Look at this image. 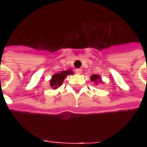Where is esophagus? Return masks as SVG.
I'll use <instances>...</instances> for the list:
<instances>
[{"label":"esophagus","mask_w":147,"mask_h":147,"mask_svg":"<svg viewBox=\"0 0 147 147\" xmlns=\"http://www.w3.org/2000/svg\"><path fill=\"white\" fill-rule=\"evenodd\" d=\"M82 70L81 69H76V73H77V74H81L82 73Z\"/></svg>","instance_id":"obj_1"}]
</instances>
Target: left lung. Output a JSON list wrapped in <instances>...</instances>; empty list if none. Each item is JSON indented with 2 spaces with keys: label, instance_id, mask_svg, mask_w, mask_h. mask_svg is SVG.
Returning <instances> with one entry per match:
<instances>
[{
  "label": "left lung",
  "instance_id": "1",
  "mask_svg": "<svg viewBox=\"0 0 147 147\" xmlns=\"http://www.w3.org/2000/svg\"><path fill=\"white\" fill-rule=\"evenodd\" d=\"M91 79H92V82H94L95 83H98L99 82H100V78L99 77V76H98V75H96V74H94V75L91 76ZM98 80L99 81H98Z\"/></svg>",
  "mask_w": 147,
  "mask_h": 147
}]
</instances>
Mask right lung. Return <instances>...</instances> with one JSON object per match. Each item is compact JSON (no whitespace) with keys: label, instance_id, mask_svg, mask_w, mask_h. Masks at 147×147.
I'll list each match as a JSON object with an SVG mask.
<instances>
[{"label":"right lung","instance_id":"obj_1","mask_svg":"<svg viewBox=\"0 0 147 147\" xmlns=\"http://www.w3.org/2000/svg\"><path fill=\"white\" fill-rule=\"evenodd\" d=\"M73 72L71 71V70H69V71H62L60 73L55 74L54 76H53V78L50 80V85L51 87L53 88V89H55L57 88L58 87H59L60 85H62L63 81L65 78L68 75H70V74H72Z\"/></svg>","mask_w":147,"mask_h":147}]
</instances>
